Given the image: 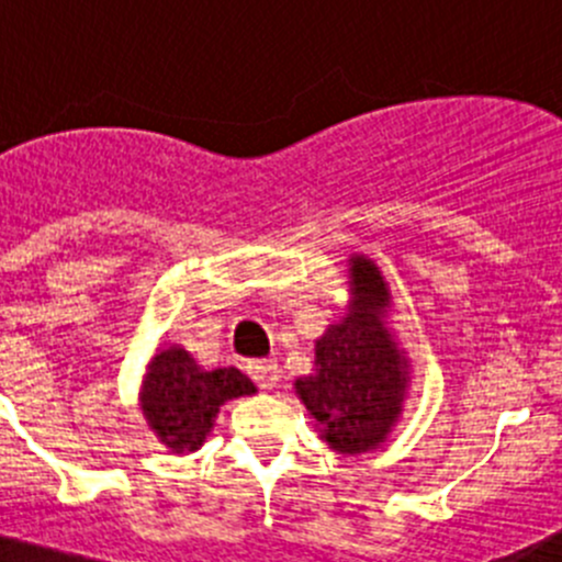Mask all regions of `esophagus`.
I'll list each match as a JSON object with an SVG mask.
<instances>
[{
  "instance_id": "34e87169",
  "label": "esophagus",
  "mask_w": 562,
  "mask_h": 562,
  "mask_svg": "<svg viewBox=\"0 0 562 562\" xmlns=\"http://www.w3.org/2000/svg\"><path fill=\"white\" fill-rule=\"evenodd\" d=\"M249 378L258 383L260 389H274L280 383V364L274 359H260V361H249L247 364Z\"/></svg>"
}]
</instances>
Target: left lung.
I'll list each match as a JSON object with an SVG mask.
<instances>
[{
  "label": "left lung",
  "mask_w": 562,
  "mask_h": 562,
  "mask_svg": "<svg viewBox=\"0 0 562 562\" xmlns=\"http://www.w3.org/2000/svg\"><path fill=\"white\" fill-rule=\"evenodd\" d=\"M348 271V313L315 339V372L293 386L334 451L367 454L394 429L411 370L386 328L391 293L378 266L353 255Z\"/></svg>",
  "instance_id": "1"
}]
</instances>
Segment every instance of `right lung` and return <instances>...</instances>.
<instances>
[{
	"instance_id": "obj_1",
	"label": "right lung",
	"mask_w": 562,
	"mask_h": 562,
	"mask_svg": "<svg viewBox=\"0 0 562 562\" xmlns=\"http://www.w3.org/2000/svg\"><path fill=\"white\" fill-rule=\"evenodd\" d=\"M255 394V383L236 367L203 370L179 345L160 350L146 367L144 416L151 432L173 454L201 449L212 432L220 405Z\"/></svg>"
}]
</instances>
